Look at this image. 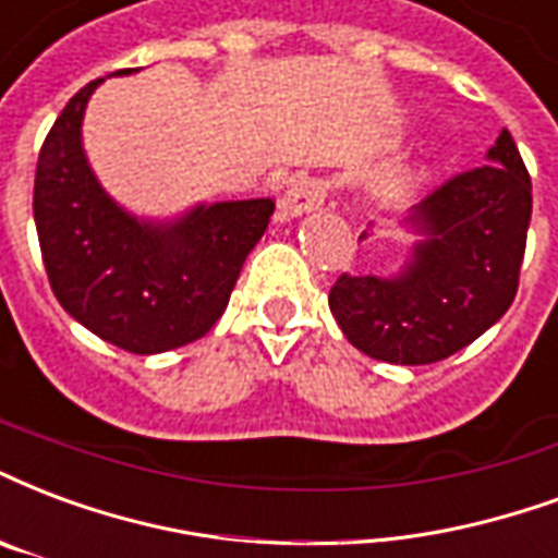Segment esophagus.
Instances as JSON below:
<instances>
[{
    "label": "esophagus",
    "mask_w": 558,
    "mask_h": 558,
    "mask_svg": "<svg viewBox=\"0 0 558 558\" xmlns=\"http://www.w3.org/2000/svg\"><path fill=\"white\" fill-rule=\"evenodd\" d=\"M325 204V183L322 180H313V177H304L299 183H292L287 189V195L278 201V216L283 221H290V218H301L313 213V209H319Z\"/></svg>",
    "instance_id": "obj_1"
}]
</instances>
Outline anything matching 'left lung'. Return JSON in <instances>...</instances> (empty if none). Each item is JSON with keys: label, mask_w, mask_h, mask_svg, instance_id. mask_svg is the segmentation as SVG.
Masks as SVG:
<instances>
[{"label": "left lung", "mask_w": 558, "mask_h": 558, "mask_svg": "<svg viewBox=\"0 0 558 558\" xmlns=\"http://www.w3.org/2000/svg\"><path fill=\"white\" fill-rule=\"evenodd\" d=\"M530 218V174L502 130L485 165L440 185L402 218L416 242L399 271L342 275L333 283L328 304L345 340L402 366L461 352L511 307Z\"/></svg>", "instance_id": "1"}]
</instances>
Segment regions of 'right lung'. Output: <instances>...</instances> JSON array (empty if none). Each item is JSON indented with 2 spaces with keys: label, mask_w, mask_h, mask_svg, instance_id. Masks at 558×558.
Segmentation results:
<instances>
[{
  "label": "right lung",
  "mask_w": 558,
  "mask_h": 558,
  "mask_svg": "<svg viewBox=\"0 0 558 558\" xmlns=\"http://www.w3.org/2000/svg\"><path fill=\"white\" fill-rule=\"evenodd\" d=\"M135 70H118L130 76ZM97 80L64 106L37 156L35 227L61 307L100 340L162 354L201 340L225 313L242 263L266 233L271 197L135 216L102 189L82 144Z\"/></svg>",
  "instance_id": "1"
}]
</instances>
